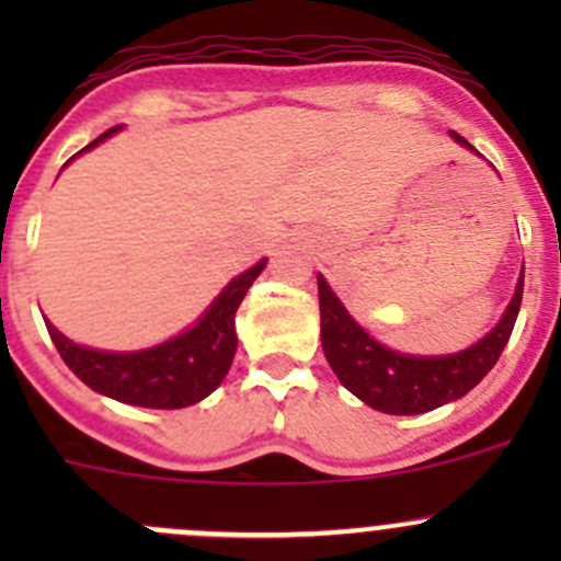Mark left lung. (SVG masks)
<instances>
[{
	"mask_svg": "<svg viewBox=\"0 0 561 561\" xmlns=\"http://www.w3.org/2000/svg\"><path fill=\"white\" fill-rule=\"evenodd\" d=\"M454 138L472 149L461 135L454 133ZM317 293H320L322 353L339 382L360 401L388 415H421L461 399L494 369L522 309L524 274L511 307L494 331L463 353L439 355V358H415L382 347L347 314L322 276H317Z\"/></svg>",
	"mask_w": 561,
	"mask_h": 561,
	"instance_id": "8db88e82",
	"label": "left lung"
}]
</instances>
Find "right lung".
I'll list each match as a JSON object with an SVG mask.
<instances>
[{"label":"right lung","instance_id":"right-lung-1","mask_svg":"<svg viewBox=\"0 0 561 561\" xmlns=\"http://www.w3.org/2000/svg\"><path fill=\"white\" fill-rule=\"evenodd\" d=\"M118 127L94 138L87 149L98 146ZM83 149V151H87ZM265 268V260L236 276L217 301L211 304L203 320L181 336L160 347L140 353H100V350L78 347L61 336L50 322H45L61 360L98 393L151 410H181L206 399L228 375L236 355V312L244 301L247 290Z\"/></svg>","mask_w":561,"mask_h":561}]
</instances>
